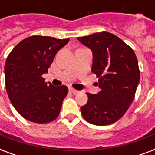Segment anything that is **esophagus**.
<instances>
[{"label":"esophagus","instance_id":"34e87169","mask_svg":"<svg viewBox=\"0 0 155 155\" xmlns=\"http://www.w3.org/2000/svg\"><path fill=\"white\" fill-rule=\"evenodd\" d=\"M69 91L71 93H72V94H78V93L80 92V91H78V90L73 89V88H69Z\"/></svg>","mask_w":155,"mask_h":155}]
</instances>
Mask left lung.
<instances>
[{
  "label": "left lung",
  "instance_id": "left-lung-1",
  "mask_svg": "<svg viewBox=\"0 0 155 155\" xmlns=\"http://www.w3.org/2000/svg\"><path fill=\"white\" fill-rule=\"evenodd\" d=\"M77 39L93 53L92 71L101 90L87 93L88 102L81 107L83 117L97 126L113 124L124 115L132 103L140 81L138 61L132 48L107 32Z\"/></svg>",
  "mask_w": 155,
  "mask_h": 155
}]
</instances>
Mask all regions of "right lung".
Here are the masks:
<instances>
[{"label": "right lung", "mask_w": 155, "mask_h": 155, "mask_svg": "<svg viewBox=\"0 0 155 155\" xmlns=\"http://www.w3.org/2000/svg\"><path fill=\"white\" fill-rule=\"evenodd\" d=\"M69 40L28 37L8 56L5 64L6 92L14 107L28 121L48 123L59 115L68 89L45 83L42 75L48 73L57 52Z\"/></svg>", "instance_id": "obj_1"}]
</instances>
